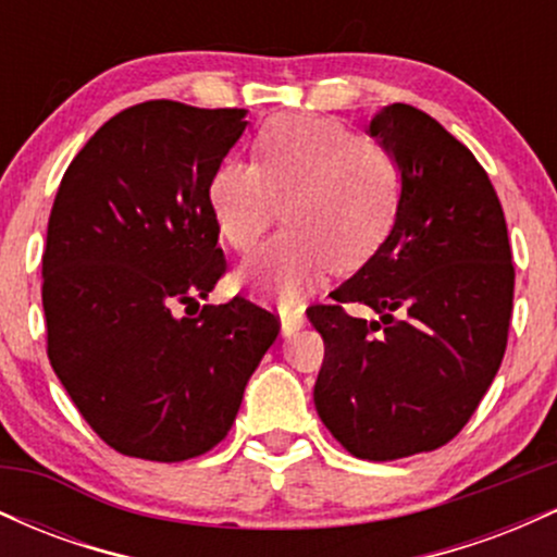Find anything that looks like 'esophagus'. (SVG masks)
I'll return each mask as SVG.
<instances>
[{"mask_svg": "<svg viewBox=\"0 0 557 557\" xmlns=\"http://www.w3.org/2000/svg\"><path fill=\"white\" fill-rule=\"evenodd\" d=\"M280 324H283V335H293V332H298L304 327V314L300 311H283L280 314Z\"/></svg>", "mask_w": 557, "mask_h": 557, "instance_id": "esophagus-1", "label": "esophagus"}]
</instances>
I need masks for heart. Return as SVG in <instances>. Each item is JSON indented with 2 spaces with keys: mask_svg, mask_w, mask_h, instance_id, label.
Returning a JSON list of instances; mask_svg holds the SVG:
<instances>
[{
  "mask_svg": "<svg viewBox=\"0 0 557 557\" xmlns=\"http://www.w3.org/2000/svg\"><path fill=\"white\" fill-rule=\"evenodd\" d=\"M253 159H225L209 177V209L227 246L248 251L277 216L287 230L246 264L243 283L293 304L324 272H354L387 240L403 201V168L382 140L317 114H277Z\"/></svg>",
  "mask_w": 557,
  "mask_h": 557,
  "instance_id": "1",
  "label": "heart"
}]
</instances>
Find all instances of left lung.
<instances>
[{
  "mask_svg": "<svg viewBox=\"0 0 557 557\" xmlns=\"http://www.w3.org/2000/svg\"><path fill=\"white\" fill-rule=\"evenodd\" d=\"M369 133L400 159L398 220L306 314L324 341L319 419L350 456L395 461L474 417L508 345L516 272L500 198L461 140L411 104L385 107ZM348 302L381 319L348 315Z\"/></svg>",
  "mask_w": 557,
  "mask_h": 557,
  "instance_id": "obj_1",
  "label": "left lung"
}]
</instances>
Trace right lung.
<instances>
[{"label":"right lung","mask_w":557,"mask_h":557,"mask_svg":"<svg viewBox=\"0 0 557 557\" xmlns=\"http://www.w3.org/2000/svg\"><path fill=\"white\" fill-rule=\"evenodd\" d=\"M243 117L170 99L127 107L57 190L41 259L47 356L123 456L177 463L220 445L280 335L277 317L243 296L187 314L227 270L207 188Z\"/></svg>","instance_id":"add662e5"}]
</instances>
